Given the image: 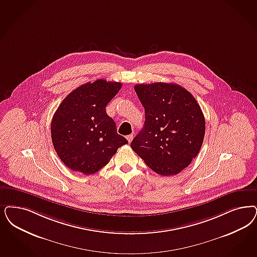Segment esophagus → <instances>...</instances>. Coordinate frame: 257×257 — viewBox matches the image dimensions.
<instances>
[{"instance_id":"esophagus-1","label":"esophagus","mask_w":257,"mask_h":257,"mask_svg":"<svg viewBox=\"0 0 257 257\" xmlns=\"http://www.w3.org/2000/svg\"><path fill=\"white\" fill-rule=\"evenodd\" d=\"M126 139H127V141H128V142H129V143H130V142H132V141H133V139H134L133 134H131V135H129V136H127V138H126Z\"/></svg>"}]
</instances>
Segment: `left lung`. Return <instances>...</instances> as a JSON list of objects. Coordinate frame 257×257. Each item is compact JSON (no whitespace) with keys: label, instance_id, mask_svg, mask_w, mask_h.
I'll use <instances>...</instances> for the list:
<instances>
[{"label":"left lung","instance_id":"1","mask_svg":"<svg viewBox=\"0 0 257 257\" xmlns=\"http://www.w3.org/2000/svg\"><path fill=\"white\" fill-rule=\"evenodd\" d=\"M135 91L145 111V121L131 148L149 168L174 176L199 153L205 118L194 96L180 85L165 82L137 84Z\"/></svg>","mask_w":257,"mask_h":257}]
</instances>
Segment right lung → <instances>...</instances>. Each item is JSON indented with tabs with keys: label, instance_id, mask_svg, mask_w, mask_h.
<instances>
[{
	"label": "right lung",
	"instance_id": "right-lung-1",
	"mask_svg": "<svg viewBox=\"0 0 257 257\" xmlns=\"http://www.w3.org/2000/svg\"><path fill=\"white\" fill-rule=\"evenodd\" d=\"M121 85L102 79L87 82L72 91L58 107L51 121V139L68 168L95 174L128 143L117 134L114 119L105 110Z\"/></svg>",
	"mask_w": 257,
	"mask_h": 257
}]
</instances>
